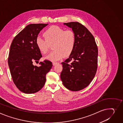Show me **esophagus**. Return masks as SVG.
I'll return each mask as SVG.
<instances>
[{"label":"esophagus","mask_w":123,"mask_h":123,"mask_svg":"<svg viewBox=\"0 0 123 123\" xmlns=\"http://www.w3.org/2000/svg\"><path fill=\"white\" fill-rule=\"evenodd\" d=\"M57 63H58V62H53V63H52V64H53V66H55V65L56 64H57Z\"/></svg>","instance_id":"obj_1"}]
</instances>
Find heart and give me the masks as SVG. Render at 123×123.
Returning a JSON list of instances; mask_svg holds the SVG:
<instances>
[{"mask_svg": "<svg viewBox=\"0 0 123 123\" xmlns=\"http://www.w3.org/2000/svg\"><path fill=\"white\" fill-rule=\"evenodd\" d=\"M43 36L45 39L37 37L36 43L39 51L43 54H45L49 45L53 44L54 50L45 57L48 60L58 61L63 56L70 55L74 49L76 37L72 30L65 31L58 26H52L44 32Z\"/></svg>", "mask_w": 123, "mask_h": 123, "instance_id": "b5f03b06", "label": "heart"}]
</instances>
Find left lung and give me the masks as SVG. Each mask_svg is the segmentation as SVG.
I'll return each mask as SVG.
<instances>
[{
    "instance_id": "obj_1",
    "label": "left lung",
    "mask_w": 123,
    "mask_h": 123,
    "mask_svg": "<svg viewBox=\"0 0 123 123\" xmlns=\"http://www.w3.org/2000/svg\"><path fill=\"white\" fill-rule=\"evenodd\" d=\"M64 25L75 32L76 43L69 58L61 63L60 78L67 89L79 91L88 86L96 74L98 48L93 36L82 24L72 22Z\"/></svg>"
}]
</instances>
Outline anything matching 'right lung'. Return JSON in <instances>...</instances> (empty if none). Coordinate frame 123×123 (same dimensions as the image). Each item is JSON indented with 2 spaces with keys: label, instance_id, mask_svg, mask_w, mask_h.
Wrapping results in <instances>:
<instances>
[{
  "label": "right lung",
  "instance_id": "right-lung-1",
  "mask_svg": "<svg viewBox=\"0 0 123 123\" xmlns=\"http://www.w3.org/2000/svg\"><path fill=\"white\" fill-rule=\"evenodd\" d=\"M48 24H31L27 26L13 39L10 46L8 63L13 82L24 93H36L46 81V74L52 67L48 60L34 66L42 57L36 43L40 31Z\"/></svg>",
  "mask_w": 123,
  "mask_h": 123
}]
</instances>
